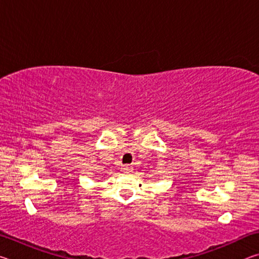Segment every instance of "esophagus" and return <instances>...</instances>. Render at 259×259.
<instances>
[{"label":"esophagus","mask_w":259,"mask_h":259,"mask_svg":"<svg viewBox=\"0 0 259 259\" xmlns=\"http://www.w3.org/2000/svg\"><path fill=\"white\" fill-rule=\"evenodd\" d=\"M121 171L124 172V174H129V172L133 171V168H131L129 164H124V165H122Z\"/></svg>","instance_id":"1"}]
</instances>
